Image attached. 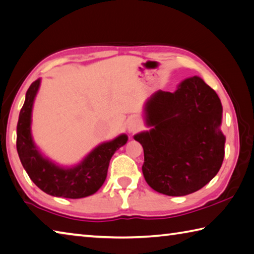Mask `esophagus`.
<instances>
[{
	"label": "esophagus",
	"mask_w": 254,
	"mask_h": 254,
	"mask_svg": "<svg viewBox=\"0 0 254 254\" xmlns=\"http://www.w3.org/2000/svg\"><path fill=\"white\" fill-rule=\"evenodd\" d=\"M141 127H142L141 126V122L137 119H135V118H132V119H130L127 121V131L130 132V133H134L136 131H139L140 128H141Z\"/></svg>",
	"instance_id": "34e87169"
}]
</instances>
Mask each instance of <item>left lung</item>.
Returning a JSON list of instances; mask_svg holds the SVG:
<instances>
[{"label": "left lung", "instance_id": "obj_1", "mask_svg": "<svg viewBox=\"0 0 254 254\" xmlns=\"http://www.w3.org/2000/svg\"><path fill=\"white\" fill-rule=\"evenodd\" d=\"M149 131L134 135L144 152L142 172L156 192L191 194L213 179L222 165L225 136L222 104L199 76L189 77L175 92L156 91L144 104Z\"/></svg>", "mask_w": 254, "mask_h": 254}]
</instances>
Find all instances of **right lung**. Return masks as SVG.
Listing matches in <instances>:
<instances>
[{
	"instance_id": "right-lung-1",
	"label": "right lung",
	"mask_w": 254,
	"mask_h": 254,
	"mask_svg": "<svg viewBox=\"0 0 254 254\" xmlns=\"http://www.w3.org/2000/svg\"><path fill=\"white\" fill-rule=\"evenodd\" d=\"M40 84L41 79H38L30 85L18 115L16 149L23 168L35 186L50 195L81 199L94 194L107 179L112 155L127 142V135L120 134L101 143L74 167L54 163L41 153L32 137V109Z\"/></svg>"
}]
</instances>
